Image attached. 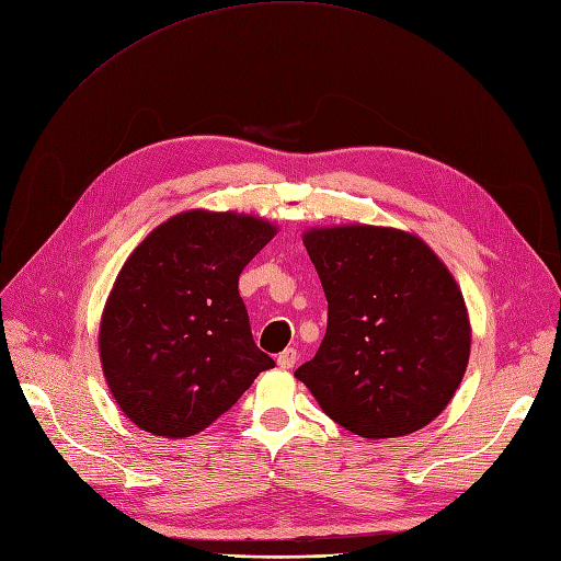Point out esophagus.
I'll return each mask as SVG.
<instances>
[{"instance_id": "34e87169", "label": "esophagus", "mask_w": 561, "mask_h": 561, "mask_svg": "<svg viewBox=\"0 0 561 561\" xmlns=\"http://www.w3.org/2000/svg\"><path fill=\"white\" fill-rule=\"evenodd\" d=\"M297 358H299V354H297V350H285L283 354H278V358H276V363H278V367H283V369H289V367H295V363H297Z\"/></svg>"}]
</instances>
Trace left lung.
<instances>
[{"instance_id": "left-lung-1", "label": "left lung", "mask_w": 561, "mask_h": 561, "mask_svg": "<svg viewBox=\"0 0 561 561\" xmlns=\"http://www.w3.org/2000/svg\"><path fill=\"white\" fill-rule=\"evenodd\" d=\"M304 244L324 287L329 324L295 377L356 436L422 430L449 404L468 367L470 322L457 280L404 230L312 228Z\"/></svg>"}]
</instances>
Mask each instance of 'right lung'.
Returning a JSON list of instances; mask_svg holds the SVG:
<instances>
[{
	"label": "right lung",
	"instance_id": "obj_1",
	"mask_svg": "<svg viewBox=\"0 0 561 561\" xmlns=\"http://www.w3.org/2000/svg\"><path fill=\"white\" fill-rule=\"evenodd\" d=\"M276 226L192 209L157 226L123 264L100 322L116 404L152 436L203 432L274 358L253 342L239 274Z\"/></svg>",
	"mask_w": 561,
	"mask_h": 561
}]
</instances>
